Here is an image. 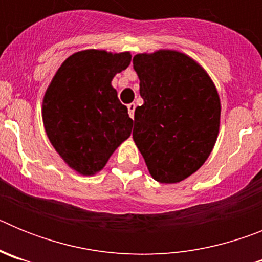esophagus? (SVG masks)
I'll return each instance as SVG.
<instances>
[{
	"label": "esophagus",
	"mask_w": 262,
	"mask_h": 262,
	"mask_svg": "<svg viewBox=\"0 0 262 262\" xmlns=\"http://www.w3.org/2000/svg\"><path fill=\"white\" fill-rule=\"evenodd\" d=\"M127 108H128L129 117L134 118V114H135V108H136L135 103H129V105H127Z\"/></svg>",
	"instance_id": "1"
}]
</instances>
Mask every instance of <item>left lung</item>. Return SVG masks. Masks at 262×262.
Returning <instances> with one entry per match:
<instances>
[{
    "instance_id": "left-lung-1",
    "label": "left lung",
    "mask_w": 262,
    "mask_h": 262,
    "mask_svg": "<svg viewBox=\"0 0 262 262\" xmlns=\"http://www.w3.org/2000/svg\"><path fill=\"white\" fill-rule=\"evenodd\" d=\"M142 106L135 108L133 138L152 177L177 184L205 164L221 124V98L194 59L172 50L138 53Z\"/></svg>"
}]
</instances>
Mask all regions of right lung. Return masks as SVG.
<instances>
[{
  "label": "right lung",
  "mask_w": 262,
  "mask_h": 262,
  "mask_svg": "<svg viewBox=\"0 0 262 262\" xmlns=\"http://www.w3.org/2000/svg\"><path fill=\"white\" fill-rule=\"evenodd\" d=\"M131 62V53L76 52L62 62L46 90V134L67 165L82 176L102 170L129 138L134 120L111 81Z\"/></svg>",
  "instance_id": "obj_1"
}]
</instances>
